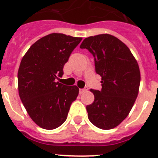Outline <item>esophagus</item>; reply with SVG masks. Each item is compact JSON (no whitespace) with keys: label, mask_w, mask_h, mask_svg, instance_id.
I'll list each match as a JSON object with an SVG mask.
<instances>
[{"label":"esophagus","mask_w":158,"mask_h":158,"mask_svg":"<svg viewBox=\"0 0 158 158\" xmlns=\"http://www.w3.org/2000/svg\"><path fill=\"white\" fill-rule=\"evenodd\" d=\"M87 90H88V88H87V87H85V88H84V89H79V93L81 94H83V93H85V91H87Z\"/></svg>","instance_id":"34e87169"}]
</instances>
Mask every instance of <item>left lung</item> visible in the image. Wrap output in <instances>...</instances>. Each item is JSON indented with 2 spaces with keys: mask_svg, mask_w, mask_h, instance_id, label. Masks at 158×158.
<instances>
[{
  "mask_svg": "<svg viewBox=\"0 0 158 158\" xmlns=\"http://www.w3.org/2000/svg\"><path fill=\"white\" fill-rule=\"evenodd\" d=\"M80 48L93 55L95 71L102 77V89H90L94 100L86 106L88 118L99 129H113L128 116L138 96V63L129 48L109 34L89 36Z\"/></svg>",
  "mask_w": 158,
  "mask_h": 158,
  "instance_id": "left-lung-1",
  "label": "left lung"
}]
</instances>
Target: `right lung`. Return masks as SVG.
<instances>
[{
    "label": "right lung",
    "mask_w": 158,
    "mask_h": 158,
    "mask_svg": "<svg viewBox=\"0 0 158 158\" xmlns=\"http://www.w3.org/2000/svg\"><path fill=\"white\" fill-rule=\"evenodd\" d=\"M81 37L51 33L36 41L23 57L18 72V88L31 120L41 128L54 130L67 119L79 93L77 85L57 81L64 66Z\"/></svg>",
    "instance_id": "1"
}]
</instances>
